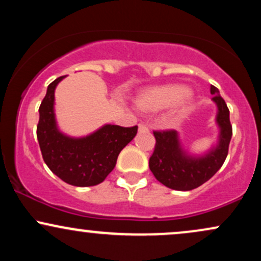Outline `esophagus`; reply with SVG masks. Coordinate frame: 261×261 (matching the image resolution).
I'll return each instance as SVG.
<instances>
[{
	"label": "esophagus",
	"mask_w": 261,
	"mask_h": 261,
	"mask_svg": "<svg viewBox=\"0 0 261 261\" xmlns=\"http://www.w3.org/2000/svg\"><path fill=\"white\" fill-rule=\"evenodd\" d=\"M148 127L146 126V125H143V124H140L139 125V133H148Z\"/></svg>",
	"instance_id": "34e87169"
}]
</instances>
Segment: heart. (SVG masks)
<instances>
[{
	"label": "heart",
	"instance_id": "b5f03b06",
	"mask_svg": "<svg viewBox=\"0 0 261 261\" xmlns=\"http://www.w3.org/2000/svg\"><path fill=\"white\" fill-rule=\"evenodd\" d=\"M135 104L143 113H157L173 107L175 115L184 118L193 109L195 97L187 86L168 83L141 91L135 98Z\"/></svg>",
	"mask_w": 261,
	"mask_h": 261
}]
</instances>
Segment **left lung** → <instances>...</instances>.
<instances>
[{
  "label": "left lung",
  "mask_w": 261,
  "mask_h": 261,
  "mask_svg": "<svg viewBox=\"0 0 261 261\" xmlns=\"http://www.w3.org/2000/svg\"><path fill=\"white\" fill-rule=\"evenodd\" d=\"M210 92L216 104V122L218 135L216 143L203 153H191L182 146L180 135L175 130L154 131L155 146L148 166L158 181L173 190H193L217 173L222 167L232 137V125L226 101L216 87L211 86Z\"/></svg>",
  "instance_id": "obj_1"
}]
</instances>
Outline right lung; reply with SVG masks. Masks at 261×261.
Returning a JSON list of instances; mask_svg holds the SVG:
<instances>
[{
    "label": "right lung",
    "instance_id": "right-lung-1",
    "mask_svg": "<svg viewBox=\"0 0 261 261\" xmlns=\"http://www.w3.org/2000/svg\"><path fill=\"white\" fill-rule=\"evenodd\" d=\"M65 77L50 83L39 108V146L46 166L61 180L74 187H94L114 169L121 149L136 136L137 126L106 124L82 137L62 133L55 115V89Z\"/></svg>",
    "mask_w": 261,
    "mask_h": 261
}]
</instances>
